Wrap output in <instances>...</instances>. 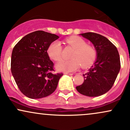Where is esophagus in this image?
Returning <instances> with one entry per match:
<instances>
[{
  "mask_svg": "<svg viewBox=\"0 0 130 130\" xmlns=\"http://www.w3.org/2000/svg\"><path fill=\"white\" fill-rule=\"evenodd\" d=\"M64 74H68V75H70V76L73 75V73H68V72H65V73H64Z\"/></svg>",
  "mask_w": 130,
  "mask_h": 130,
  "instance_id": "obj_1",
  "label": "esophagus"
}]
</instances>
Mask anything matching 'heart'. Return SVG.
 <instances>
[{
  "mask_svg": "<svg viewBox=\"0 0 130 130\" xmlns=\"http://www.w3.org/2000/svg\"><path fill=\"white\" fill-rule=\"evenodd\" d=\"M66 42L74 51L71 55V59L63 60L57 65L60 71H73L82 65L83 68L90 66L96 59V52L93 47L87 45L84 40L79 37L73 36L67 38ZM62 46L58 41H54L47 49V53L52 59L59 62L62 59Z\"/></svg>",
  "mask_w": 130,
  "mask_h": 130,
  "instance_id": "obj_1",
  "label": "heart"
}]
</instances>
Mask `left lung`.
<instances>
[{"label":"left lung","instance_id":"left-lung-1","mask_svg":"<svg viewBox=\"0 0 130 130\" xmlns=\"http://www.w3.org/2000/svg\"><path fill=\"white\" fill-rule=\"evenodd\" d=\"M93 43L97 58L93 65L83 74V84L76 90L82 95L98 96L111 89L120 69V60L117 47L108 38L100 34L87 32L80 34Z\"/></svg>","mask_w":130,"mask_h":130}]
</instances>
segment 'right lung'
Wrapping results in <instances>:
<instances>
[{"mask_svg":"<svg viewBox=\"0 0 130 130\" xmlns=\"http://www.w3.org/2000/svg\"><path fill=\"white\" fill-rule=\"evenodd\" d=\"M59 38L44 31H35L24 37L13 47L11 73L19 90L27 97L44 98L56 90L63 74L53 73L54 63L47 51Z\"/></svg>","mask_w":130,"mask_h":130,"instance_id":"add662e5","label":"right lung"}]
</instances>
